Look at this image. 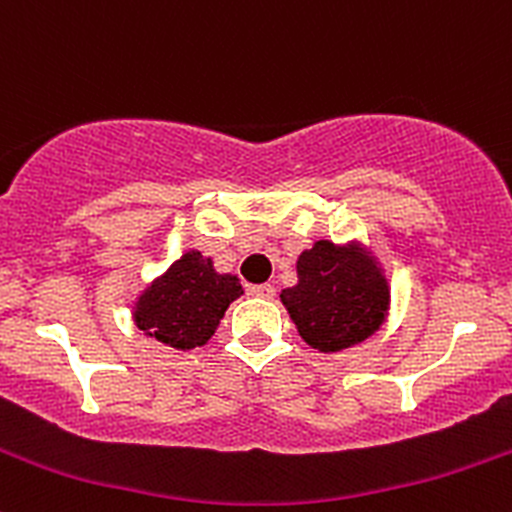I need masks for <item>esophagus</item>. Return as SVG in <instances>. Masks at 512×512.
<instances>
[{
  "label": "esophagus",
  "mask_w": 512,
  "mask_h": 512,
  "mask_svg": "<svg viewBox=\"0 0 512 512\" xmlns=\"http://www.w3.org/2000/svg\"><path fill=\"white\" fill-rule=\"evenodd\" d=\"M250 294H252V297H260V299H275V287H272V285H252Z\"/></svg>",
  "instance_id": "1"
}]
</instances>
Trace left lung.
<instances>
[{
  "instance_id": "8db88e82",
  "label": "left lung",
  "mask_w": 512,
  "mask_h": 512,
  "mask_svg": "<svg viewBox=\"0 0 512 512\" xmlns=\"http://www.w3.org/2000/svg\"><path fill=\"white\" fill-rule=\"evenodd\" d=\"M280 299L299 337L332 354L379 332L389 317L391 287L364 245L317 240L297 257V285L282 289Z\"/></svg>"
}]
</instances>
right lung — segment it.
Returning a JSON list of instances; mask_svg holds the SVG:
<instances>
[{
  "label": "right lung",
  "mask_w": 512,
  "mask_h": 512,
  "mask_svg": "<svg viewBox=\"0 0 512 512\" xmlns=\"http://www.w3.org/2000/svg\"><path fill=\"white\" fill-rule=\"evenodd\" d=\"M242 292L235 275H220L210 257L188 250L138 294L133 322L146 337L188 352L213 337Z\"/></svg>",
  "instance_id": "obj_1"
}]
</instances>
